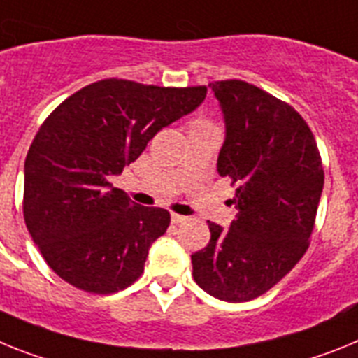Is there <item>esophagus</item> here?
<instances>
[{
  "label": "esophagus",
  "instance_id": "34e87169",
  "mask_svg": "<svg viewBox=\"0 0 358 358\" xmlns=\"http://www.w3.org/2000/svg\"><path fill=\"white\" fill-rule=\"evenodd\" d=\"M185 220H187V217L182 216V214H171V222L176 223V225H178V223H183Z\"/></svg>",
  "mask_w": 358,
  "mask_h": 358
}]
</instances>
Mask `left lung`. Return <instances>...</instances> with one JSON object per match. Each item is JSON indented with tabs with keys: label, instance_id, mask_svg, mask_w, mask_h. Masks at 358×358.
Masks as SVG:
<instances>
[{
	"label": "left lung",
	"instance_id": "8db88e82",
	"mask_svg": "<svg viewBox=\"0 0 358 358\" xmlns=\"http://www.w3.org/2000/svg\"><path fill=\"white\" fill-rule=\"evenodd\" d=\"M225 124L217 173L236 185L229 229L209 223V245L191 256L192 278L216 299L243 303L281 281L303 257L324 171L297 111L245 80L209 85Z\"/></svg>",
	"mask_w": 358,
	"mask_h": 358
}]
</instances>
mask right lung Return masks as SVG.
<instances>
[{
    "label": "right lung",
    "instance_id": "1",
    "mask_svg": "<svg viewBox=\"0 0 358 358\" xmlns=\"http://www.w3.org/2000/svg\"><path fill=\"white\" fill-rule=\"evenodd\" d=\"M205 95V86L106 79L50 113L24 160L23 213L34 243L59 278L92 294H113L141 278L171 216L133 203L111 178Z\"/></svg>",
    "mask_w": 358,
    "mask_h": 358
}]
</instances>
